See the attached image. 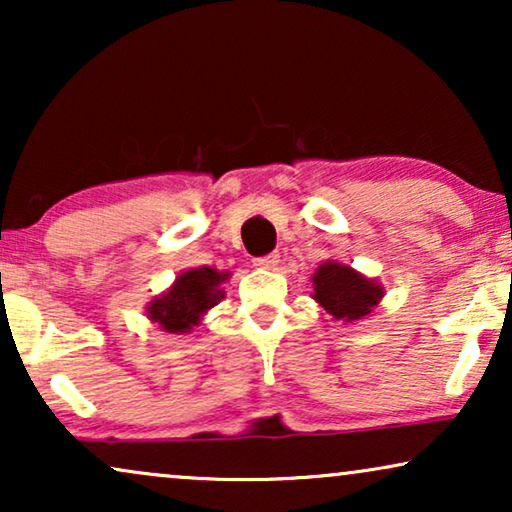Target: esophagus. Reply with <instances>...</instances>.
<instances>
[{"instance_id":"obj_1","label":"esophagus","mask_w":512,"mask_h":512,"mask_svg":"<svg viewBox=\"0 0 512 512\" xmlns=\"http://www.w3.org/2000/svg\"><path fill=\"white\" fill-rule=\"evenodd\" d=\"M277 263H279V254H277V251H272V254H268V256H258V258H254L256 268H263V270L275 268Z\"/></svg>"}]
</instances>
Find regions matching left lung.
<instances>
[{"mask_svg":"<svg viewBox=\"0 0 512 512\" xmlns=\"http://www.w3.org/2000/svg\"><path fill=\"white\" fill-rule=\"evenodd\" d=\"M314 293L312 298L331 314L333 319L342 321H359L373 312V307L380 303L384 289L375 279L363 277L349 265L338 261L321 263L312 275Z\"/></svg>","mask_w":512,"mask_h":512,"instance_id":"8db88e82","label":"left lung"}]
</instances>
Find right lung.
I'll return each mask as SVG.
<instances>
[{
    "mask_svg": "<svg viewBox=\"0 0 512 512\" xmlns=\"http://www.w3.org/2000/svg\"><path fill=\"white\" fill-rule=\"evenodd\" d=\"M230 272H219L209 265L191 268L174 279V284L163 296L153 298L146 305V317L163 328L165 333H188L198 326L207 310L226 296L221 284Z\"/></svg>",
    "mask_w": 512,
    "mask_h": 512,
    "instance_id": "1",
    "label": "right lung"
}]
</instances>
